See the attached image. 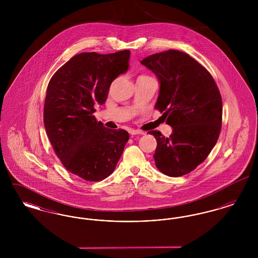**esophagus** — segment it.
<instances>
[{
	"instance_id": "obj_1",
	"label": "esophagus",
	"mask_w": 258,
	"mask_h": 258,
	"mask_svg": "<svg viewBox=\"0 0 258 258\" xmlns=\"http://www.w3.org/2000/svg\"><path fill=\"white\" fill-rule=\"evenodd\" d=\"M130 134L132 135H145L142 131H139V130H131L130 131Z\"/></svg>"
}]
</instances>
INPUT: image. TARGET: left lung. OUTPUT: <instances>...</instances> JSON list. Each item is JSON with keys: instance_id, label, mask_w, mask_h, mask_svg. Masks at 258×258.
<instances>
[{"instance_id": "obj_1", "label": "left lung", "mask_w": 258, "mask_h": 258, "mask_svg": "<svg viewBox=\"0 0 258 258\" xmlns=\"http://www.w3.org/2000/svg\"><path fill=\"white\" fill-rule=\"evenodd\" d=\"M160 83L156 108L172 127L164 137L157 131L154 160L157 168L169 177L183 176L202 163L221 133L222 101L208 71L188 54L168 50L140 61Z\"/></svg>"}]
</instances>
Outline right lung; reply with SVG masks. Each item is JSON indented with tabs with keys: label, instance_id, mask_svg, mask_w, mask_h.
<instances>
[{
	"label": "right lung",
	"instance_id": "right-lung-1",
	"mask_svg": "<svg viewBox=\"0 0 258 258\" xmlns=\"http://www.w3.org/2000/svg\"><path fill=\"white\" fill-rule=\"evenodd\" d=\"M131 51L75 55L50 79L44 101L46 134L62 165L91 182L107 178L116 168L130 135L97 122L95 105H102L111 83L125 74Z\"/></svg>",
	"mask_w": 258,
	"mask_h": 258
}]
</instances>
